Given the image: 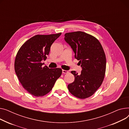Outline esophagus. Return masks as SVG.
Wrapping results in <instances>:
<instances>
[{
	"mask_svg": "<svg viewBox=\"0 0 129 129\" xmlns=\"http://www.w3.org/2000/svg\"><path fill=\"white\" fill-rule=\"evenodd\" d=\"M62 73H68V71H67V70H62Z\"/></svg>",
	"mask_w": 129,
	"mask_h": 129,
	"instance_id": "esophagus-1",
	"label": "esophagus"
}]
</instances>
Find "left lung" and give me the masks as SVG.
<instances>
[{
  "label": "left lung",
  "mask_w": 129,
  "mask_h": 129,
  "mask_svg": "<svg viewBox=\"0 0 129 129\" xmlns=\"http://www.w3.org/2000/svg\"><path fill=\"white\" fill-rule=\"evenodd\" d=\"M64 41L82 68L80 74L71 71L75 79L68 89L81 99L91 96L102 85L105 74L106 59L102 45L95 37L81 31L66 33Z\"/></svg>",
  "instance_id": "left-lung-1"
}]
</instances>
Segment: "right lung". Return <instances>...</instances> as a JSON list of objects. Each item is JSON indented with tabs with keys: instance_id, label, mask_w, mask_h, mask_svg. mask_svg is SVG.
Instances as JSON below:
<instances>
[{
	"instance_id": "1",
	"label": "right lung",
	"mask_w": 129,
	"mask_h": 129,
	"mask_svg": "<svg viewBox=\"0 0 129 129\" xmlns=\"http://www.w3.org/2000/svg\"><path fill=\"white\" fill-rule=\"evenodd\" d=\"M61 34L35 35L25 42L17 53L15 72L23 87L33 96L47 94L61 75L60 68L49 69L42 63L47 58L52 43Z\"/></svg>"
}]
</instances>
